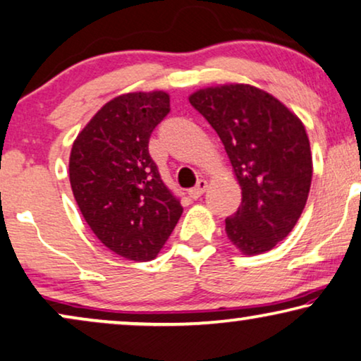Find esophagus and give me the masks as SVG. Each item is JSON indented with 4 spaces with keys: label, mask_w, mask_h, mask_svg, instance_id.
<instances>
[{
    "label": "esophagus",
    "mask_w": 361,
    "mask_h": 361,
    "mask_svg": "<svg viewBox=\"0 0 361 361\" xmlns=\"http://www.w3.org/2000/svg\"><path fill=\"white\" fill-rule=\"evenodd\" d=\"M207 188V181L206 180H197L196 186H192L190 190V196L192 197V200H197V197L202 196V192L206 191Z\"/></svg>",
    "instance_id": "1"
}]
</instances>
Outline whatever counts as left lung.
<instances>
[{
	"label": "left lung",
	"instance_id": "obj_1",
	"mask_svg": "<svg viewBox=\"0 0 361 361\" xmlns=\"http://www.w3.org/2000/svg\"><path fill=\"white\" fill-rule=\"evenodd\" d=\"M190 103L217 132L242 188L226 219L229 240L245 255L271 250L302 214L312 180L306 129L275 96L250 85L196 91Z\"/></svg>",
	"mask_w": 361,
	"mask_h": 361
}]
</instances>
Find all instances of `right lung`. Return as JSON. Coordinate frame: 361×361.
I'll use <instances>...</instances> for the list:
<instances>
[{
    "instance_id": "right-lung-1",
    "label": "right lung",
    "mask_w": 361,
    "mask_h": 361,
    "mask_svg": "<svg viewBox=\"0 0 361 361\" xmlns=\"http://www.w3.org/2000/svg\"><path fill=\"white\" fill-rule=\"evenodd\" d=\"M169 113L165 91L121 94L93 116L70 154V185L90 229L134 262L159 255L183 212L149 154Z\"/></svg>"
}]
</instances>
